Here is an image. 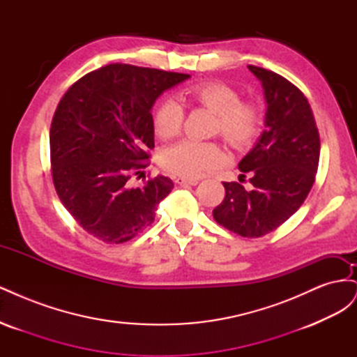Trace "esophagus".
Returning a JSON list of instances; mask_svg holds the SVG:
<instances>
[{
    "label": "esophagus",
    "instance_id": "esophagus-1",
    "mask_svg": "<svg viewBox=\"0 0 357 357\" xmlns=\"http://www.w3.org/2000/svg\"><path fill=\"white\" fill-rule=\"evenodd\" d=\"M176 181L178 183L180 186H186V185H189V186H197L198 183H199L198 178H185V177H178Z\"/></svg>",
    "mask_w": 357,
    "mask_h": 357
}]
</instances>
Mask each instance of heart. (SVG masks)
<instances>
[{
    "label": "heart",
    "instance_id": "heart-1",
    "mask_svg": "<svg viewBox=\"0 0 357 357\" xmlns=\"http://www.w3.org/2000/svg\"><path fill=\"white\" fill-rule=\"evenodd\" d=\"M183 102L199 105L218 116L214 132L235 150H244L257 137L262 116L252 102L241 101L240 93L223 83H201L181 92ZM183 109L174 101H164L155 113V132L162 139H171L180 134ZM220 149L214 143L181 142L167 149L162 155V165L172 174L181 177H199L219 165Z\"/></svg>",
    "mask_w": 357,
    "mask_h": 357
}]
</instances>
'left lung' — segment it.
Wrapping results in <instances>:
<instances>
[{
  "label": "left lung",
  "mask_w": 357,
  "mask_h": 357,
  "mask_svg": "<svg viewBox=\"0 0 357 357\" xmlns=\"http://www.w3.org/2000/svg\"><path fill=\"white\" fill-rule=\"evenodd\" d=\"M248 70L261 80L266 100L264 132L238 164L241 172H250L253 188L225 181L226 195L213 218L226 229L257 238L304 204L316 178L320 137L311 107L295 84L261 67Z\"/></svg>",
  "instance_id": "8db88e82"
}]
</instances>
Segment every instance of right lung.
Wrapping results in <instances>:
<instances>
[{
    "label": "right lung",
    "instance_id": "obj_1",
    "mask_svg": "<svg viewBox=\"0 0 357 357\" xmlns=\"http://www.w3.org/2000/svg\"><path fill=\"white\" fill-rule=\"evenodd\" d=\"M189 74L110 63L88 73L62 96L50 126L56 193L82 228L109 243L129 241L155 220L174 183L165 176L143 188L129 180L155 147L152 107Z\"/></svg>",
    "mask_w": 357,
    "mask_h": 357
}]
</instances>
